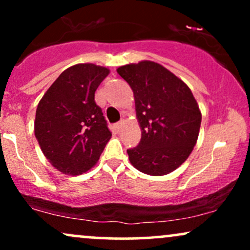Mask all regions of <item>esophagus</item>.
I'll return each instance as SVG.
<instances>
[{
  "label": "esophagus",
  "instance_id": "obj_1",
  "mask_svg": "<svg viewBox=\"0 0 250 250\" xmlns=\"http://www.w3.org/2000/svg\"><path fill=\"white\" fill-rule=\"evenodd\" d=\"M125 119H122V120H121V121H120V122H117V123H116V125H115V128L117 129V130H121V129H122V127H123V125H125Z\"/></svg>",
  "mask_w": 250,
  "mask_h": 250
}]
</instances>
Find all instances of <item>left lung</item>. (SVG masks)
I'll use <instances>...</instances> for the list:
<instances>
[{
	"instance_id": "1",
	"label": "left lung",
	"mask_w": 250,
	"mask_h": 250,
	"mask_svg": "<svg viewBox=\"0 0 250 250\" xmlns=\"http://www.w3.org/2000/svg\"><path fill=\"white\" fill-rule=\"evenodd\" d=\"M117 73L133 90L142 133L139 146L127 150L129 161L151 176L171 173L188 159L199 137L202 115L193 93L153 61L129 63Z\"/></svg>"
}]
</instances>
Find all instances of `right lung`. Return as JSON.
Listing matches in <instances>:
<instances>
[{
	"label": "right lung",
	"mask_w": 250,
	"mask_h": 250,
	"mask_svg": "<svg viewBox=\"0 0 250 250\" xmlns=\"http://www.w3.org/2000/svg\"><path fill=\"white\" fill-rule=\"evenodd\" d=\"M109 69L79 63L65 69L45 91L36 109L34 130L42 153L65 175L88 171L111 137L95 91Z\"/></svg>",
	"instance_id": "1"
}]
</instances>
